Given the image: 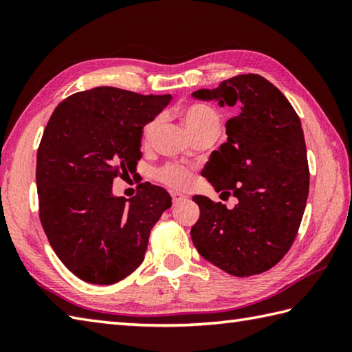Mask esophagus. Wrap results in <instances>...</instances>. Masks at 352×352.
<instances>
[{
	"label": "esophagus",
	"mask_w": 352,
	"mask_h": 352,
	"mask_svg": "<svg viewBox=\"0 0 352 352\" xmlns=\"http://www.w3.org/2000/svg\"><path fill=\"white\" fill-rule=\"evenodd\" d=\"M184 199H186V197L183 195V193H178V192L172 193V204H180Z\"/></svg>",
	"instance_id": "obj_1"
}]
</instances>
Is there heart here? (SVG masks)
Listing matches in <instances>:
<instances>
[{
    "mask_svg": "<svg viewBox=\"0 0 352 352\" xmlns=\"http://www.w3.org/2000/svg\"><path fill=\"white\" fill-rule=\"evenodd\" d=\"M180 116L186 125V129L193 136H198V134L203 133H219L221 126V116L218 111L213 107L207 106V104H189L180 110ZM160 125V118H154L153 121H149L144 126V139L148 140L159 129ZM159 177L164 183L169 186H174V188H184L186 184L189 183V170L178 166V164H168L164 166L160 172Z\"/></svg>",
    "mask_w": 352,
    "mask_h": 352,
    "instance_id": "b5f03b06",
    "label": "heart"
}]
</instances>
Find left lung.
<instances>
[{
	"instance_id": "left-lung-1",
	"label": "left lung",
	"mask_w": 352,
	"mask_h": 352,
	"mask_svg": "<svg viewBox=\"0 0 352 352\" xmlns=\"http://www.w3.org/2000/svg\"><path fill=\"white\" fill-rule=\"evenodd\" d=\"M192 96L214 100L221 107L241 106V113L226 124L227 142L203 169L216 192L239 203L227 208L193 197L199 206L190 230L193 245L230 275L265 272L290 250L307 203L309 163L300 118L286 96L257 74L223 80Z\"/></svg>"
}]
</instances>
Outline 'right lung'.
<instances>
[{
    "mask_svg": "<svg viewBox=\"0 0 352 352\" xmlns=\"http://www.w3.org/2000/svg\"><path fill=\"white\" fill-rule=\"evenodd\" d=\"M172 100L100 86L68 96L52 111L37 149L39 216L62 263L92 284H113L144 261L148 237L170 207L160 186L142 183L116 197V177L140 160L144 126Z\"/></svg>",
    "mask_w": 352,
    "mask_h": 352,
    "instance_id": "right-lung-1",
    "label": "right lung"
}]
</instances>
